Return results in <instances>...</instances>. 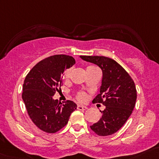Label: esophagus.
<instances>
[{"label": "esophagus", "mask_w": 159, "mask_h": 159, "mask_svg": "<svg viewBox=\"0 0 159 159\" xmlns=\"http://www.w3.org/2000/svg\"><path fill=\"white\" fill-rule=\"evenodd\" d=\"M77 108H78V109L80 110V111H85L88 108L86 106H84V105H78V107H77Z\"/></svg>", "instance_id": "esophagus-1"}]
</instances>
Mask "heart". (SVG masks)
I'll list each match as a JSON object with an SVG mask.
<instances>
[{
  "mask_svg": "<svg viewBox=\"0 0 159 159\" xmlns=\"http://www.w3.org/2000/svg\"><path fill=\"white\" fill-rule=\"evenodd\" d=\"M94 68V67L92 66H90L89 67V68H87V69H89V68ZM70 71V69H67L66 70H65V72L64 73V78H67V77L68 76V75H69ZM86 94H84V93H79L78 95V100L81 101V102H84V101L86 100Z\"/></svg>",
  "mask_w": 159,
  "mask_h": 159,
  "instance_id": "1",
  "label": "heart"
}]
</instances>
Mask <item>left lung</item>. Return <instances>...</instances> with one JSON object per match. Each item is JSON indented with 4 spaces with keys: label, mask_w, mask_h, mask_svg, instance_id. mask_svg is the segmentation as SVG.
I'll use <instances>...</instances> for the list:
<instances>
[{
    "label": "left lung",
    "mask_w": 159,
    "mask_h": 159,
    "mask_svg": "<svg viewBox=\"0 0 159 159\" xmlns=\"http://www.w3.org/2000/svg\"><path fill=\"white\" fill-rule=\"evenodd\" d=\"M82 60L98 65L102 70L100 94L93 100L105 106L102 118L91 125L98 135L117 132L129 119L137 99L135 84L131 76L115 60L104 56H80Z\"/></svg>",
    "instance_id": "1"
}]
</instances>
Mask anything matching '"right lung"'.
Instances as JSON below:
<instances>
[{"label": "right lung", "mask_w": 159, "mask_h": 159, "mask_svg": "<svg viewBox=\"0 0 159 159\" xmlns=\"http://www.w3.org/2000/svg\"><path fill=\"white\" fill-rule=\"evenodd\" d=\"M75 64L71 56H51L38 62L25 78L22 98L30 119L45 132L55 133L65 127L77 108L72 101L61 103L53 98L61 89L65 70Z\"/></svg>", "instance_id": "1"}]
</instances>
